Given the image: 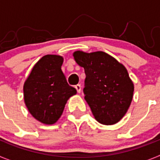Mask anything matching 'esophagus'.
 <instances>
[{
  "label": "esophagus",
  "instance_id": "obj_1",
  "mask_svg": "<svg viewBox=\"0 0 160 160\" xmlns=\"http://www.w3.org/2000/svg\"><path fill=\"white\" fill-rule=\"evenodd\" d=\"M75 89H76V90H77V92H78V93H80V92H81V90H82L81 85H79V84L76 85V86H75Z\"/></svg>",
  "mask_w": 160,
  "mask_h": 160
}]
</instances>
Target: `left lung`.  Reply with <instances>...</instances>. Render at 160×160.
Here are the masks:
<instances>
[{
    "mask_svg": "<svg viewBox=\"0 0 160 160\" xmlns=\"http://www.w3.org/2000/svg\"><path fill=\"white\" fill-rule=\"evenodd\" d=\"M86 73L83 93L94 118L104 125L119 121L128 111L134 85L123 65L102 51L73 53Z\"/></svg>",
    "mask_w": 160,
    "mask_h": 160,
    "instance_id": "1",
    "label": "left lung"
}]
</instances>
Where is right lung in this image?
<instances>
[{"label": "right lung", "mask_w": 160, "mask_h": 160, "mask_svg": "<svg viewBox=\"0 0 160 160\" xmlns=\"http://www.w3.org/2000/svg\"><path fill=\"white\" fill-rule=\"evenodd\" d=\"M62 57L48 54L36 63L24 84V99L29 113L45 124L61 117L69 98L77 93L62 71Z\"/></svg>", "instance_id": "1"}]
</instances>
